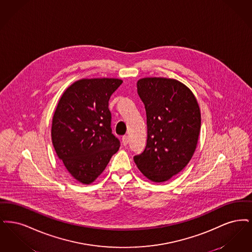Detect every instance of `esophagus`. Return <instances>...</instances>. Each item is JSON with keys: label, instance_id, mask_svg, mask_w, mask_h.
I'll list each match as a JSON object with an SVG mask.
<instances>
[{"label": "esophagus", "instance_id": "34e87169", "mask_svg": "<svg viewBox=\"0 0 252 252\" xmlns=\"http://www.w3.org/2000/svg\"><path fill=\"white\" fill-rule=\"evenodd\" d=\"M122 144L124 146H127V144H128V136L127 135H123L122 136Z\"/></svg>", "mask_w": 252, "mask_h": 252}]
</instances>
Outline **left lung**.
Instances as JSON below:
<instances>
[{"instance_id": "left-lung-1", "label": "left lung", "mask_w": 252, "mask_h": 252, "mask_svg": "<svg viewBox=\"0 0 252 252\" xmlns=\"http://www.w3.org/2000/svg\"><path fill=\"white\" fill-rule=\"evenodd\" d=\"M137 93L146 109L148 139L133 160L149 180L164 183L182 171L195 153L199 106L192 91L175 79L143 78L137 82Z\"/></svg>"}]
</instances>
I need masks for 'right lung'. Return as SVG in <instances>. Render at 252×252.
<instances>
[{"label":"right lung","instance_id":"obj_1","mask_svg":"<svg viewBox=\"0 0 252 252\" xmlns=\"http://www.w3.org/2000/svg\"><path fill=\"white\" fill-rule=\"evenodd\" d=\"M121 84L115 78L79 80L66 88L56 106L52 123L55 153L82 184L93 183L121 147L112 133L108 101Z\"/></svg>","mask_w":252,"mask_h":252}]
</instances>
